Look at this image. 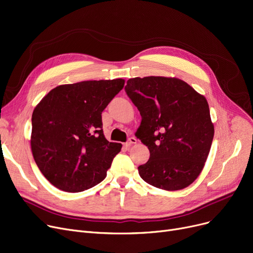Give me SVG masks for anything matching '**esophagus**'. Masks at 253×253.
Instances as JSON below:
<instances>
[{
    "label": "esophagus",
    "mask_w": 253,
    "mask_h": 253,
    "mask_svg": "<svg viewBox=\"0 0 253 253\" xmlns=\"http://www.w3.org/2000/svg\"><path fill=\"white\" fill-rule=\"evenodd\" d=\"M136 141H137V139H136L135 137H130V138L128 139V141L125 144V147H130L131 145L136 144Z\"/></svg>",
    "instance_id": "34e87169"
}]
</instances>
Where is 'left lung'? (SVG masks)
Returning a JSON list of instances; mask_svg holds the SVG:
<instances>
[{
  "instance_id": "1",
  "label": "left lung",
  "mask_w": 253,
  "mask_h": 253,
  "mask_svg": "<svg viewBox=\"0 0 253 253\" xmlns=\"http://www.w3.org/2000/svg\"><path fill=\"white\" fill-rule=\"evenodd\" d=\"M125 92L141 116L135 136L150 151L140 178L164 190L186 188L203 170L214 137L207 99L187 83L163 76L130 79Z\"/></svg>"
}]
</instances>
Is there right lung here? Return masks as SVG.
<instances>
[{"instance_id": "right-lung-1", "label": "right lung", "mask_w": 253, "mask_h": 253, "mask_svg": "<svg viewBox=\"0 0 253 253\" xmlns=\"http://www.w3.org/2000/svg\"><path fill=\"white\" fill-rule=\"evenodd\" d=\"M124 84L117 79L62 84L35 107L33 157L54 187L81 192L104 180L122 145L105 138L101 114Z\"/></svg>"}]
</instances>
